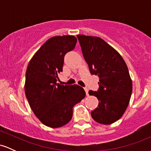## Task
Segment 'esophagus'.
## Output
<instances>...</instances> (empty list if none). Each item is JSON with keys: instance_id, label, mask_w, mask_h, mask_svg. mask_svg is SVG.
Listing matches in <instances>:
<instances>
[{"instance_id": "esophagus-1", "label": "esophagus", "mask_w": 151, "mask_h": 151, "mask_svg": "<svg viewBox=\"0 0 151 151\" xmlns=\"http://www.w3.org/2000/svg\"><path fill=\"white\" fill-rule=\"evenodd\" d=\"M84 90H85V91H86V94L88 96V95H89V89H88L86 87H85L84 88Z\"/></svg>"}]
</instances>
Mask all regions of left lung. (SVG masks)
I'll list each match as a JSON object with an SVG mask.
<instances>
[{
  "label": "left lung",
  "instance_id": "8db88e82",
  "mask_svg": "<svg viewBox=\"0 0 151 151\" xmlns=\"http://www.w3.org/2000/svg\"><path fill=\"white\" fill-rule=\"evenodd\" d=\"M77 37L90 73L99 78V89L89 91L99 100L91 117L99 124H113L124 114L132 93L127 65L120 54L101 38L84 35Z\"/></svg>",
  "mask_w": 151,
  "mask_h": 151
}]
</instances>
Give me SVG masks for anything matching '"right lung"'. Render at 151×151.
Wrapping results in <instances>:
<instances>
[{"instance_id":"right-lung-1","label":"right lung","mask_w":151,"mask_h":151,"mask_svg":"<svg viewBox=\"0 0 151 151\" xmlns=\"http://www.w3.org/2000/svg\"><path fill=\"white\" fill-rule=\"evenodd\" d=\"M77 41L73 35L50 38L35 54L26 70V98L35 115L48 127L67 124L72 119L74 106L85 97L79 85L57 83L65 55L74 50Z\"/></svg>"}]
</instances>
